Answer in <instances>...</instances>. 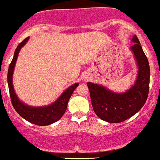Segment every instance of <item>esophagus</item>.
<instances>
[{
  "label": "esophagus",
  "instance_id": "obj_1",
  "mask_svg": "<svg viewBox=\"0 0 160 160\" xmlns=\"http://www.w3.org/2000/svg\"><path fill=\"white\" fill-rule=\"evenodd\" d=\"M84 79H85V80H86V79H88V77H87V76L84 77Z\"/></svg>",
  "mask_w": 160,
  "mask_h": 160
}]
</instances>
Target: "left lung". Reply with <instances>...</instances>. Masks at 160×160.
<instances>
[{
  "label": "left lung",
  "mask_w": 160,
  "mask_h": 160,
  "mask_svg": "<svg viewBox=\"0 0 160 160\" xmlns=\"http://www.w3.org/2000/svg\"><path fill=\"white\" fill-rule=\"evenodd\" d=\"M132 42L134 44L130 50L136 61L138 74L135 82L130 88L124 92H115L102 85L87 83L93 110L100 119L107 122L120 123L132 118L142 109L148 97L149 64L135 35Z\"/></svg>",
  "instance_id": "left-lung-1"
}]
</instances>
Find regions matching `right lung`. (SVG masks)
Masks as SVG:
<instances>
[{
  "mask_svg": "<svg viewBox=\"0 0 160 160\" xmlns=\"http://www.w3.org/2000/svg\"><path fill=\"white\" fill-rule=\"evenodd\" d=\"M28 39L29 37H27L22 42L18 44L14 53L13 59L9 65L8 72V84L11 100L17 113L27 121L39 126L50 125L62 118L67 109L69 99L75 88L78 86L79 83L73 84L66 88L63 92L62 94L60 96V97L50 105L43 106V107H32L20 100L14 89L12 78H13L14 69H15L18 53H19L20 50L28 42Z\"/></svg>",
  "mask_w": 160,
  "mask_h": 160,
  "instance_id": "obj_1",
  "label": "right lung"
}]
</instances>
